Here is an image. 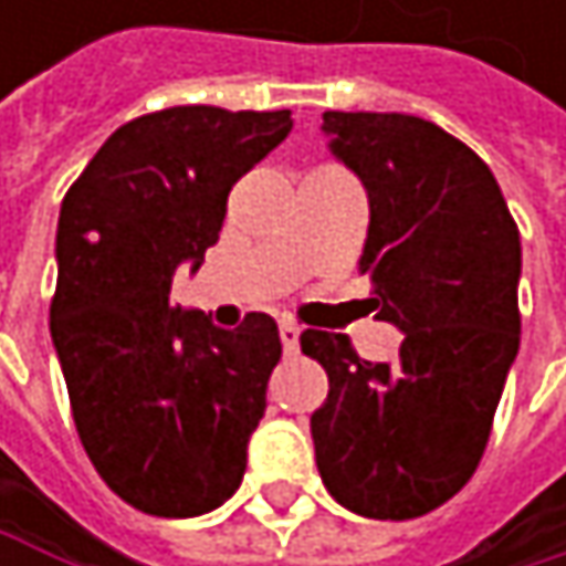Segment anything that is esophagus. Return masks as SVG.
Returning a JSON list of instances; mask_svg holds the SVG:
<instances>
[{
    "label": "esophagus",
    "instance_id": "obj_1",
    "mask_svg": "<svg viewBox=\"0 0 566 566\" xmlns=\"http://www.w3.org/2000/svg\"><path fill=\"white\" fill-rule=\"evenodd\" d=\"M279 334H282L284 354H294V350H297V337H301V327H297L294 321H282V324H279Z\"/></svg>",
    "mask_w": 566,
    "mask_h": 566
}]
</instances>
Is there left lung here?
Segmentation results:
<instances>
[{
    "mask_svg": "<svg viewBox=\"0 0 566 566\" xmlns=\"http://www.w3.org/2000/svg\"><path fill=\"white\" fill-rule=\"evenodd\" d=\"M324 130L370 199L357 269L406 337L374 364L344 334H301L331 384L314 459L344 509L406 521L459 495L485 455L521 340L517 222L489 164L432 120L327 111Z\"/></svg>",
    "mask_w": 566,
    "mask_h": 566,
    "instance_id": "1",
    "label": "left lung"
}]
</instances>
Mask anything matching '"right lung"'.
<instances>
[{"instance_id": "add662e5", "label": "right lung", "mask_w": 566, "mask_h": 566, "mask_svg": "<svg viewBox=\"0 0 566 566\" xmlns=\"http://www.w3.org/2000/svg\"><path fill=\"white\" fill-rule=\"evenodd\" d=\"M291 130V111L167 107L117 127L57 216L52 340L77 439L104 485L154 517L235 495L282 360L279 324L235 331L170 304L179 262L219 242L229 189Z\"/></svg>"}]
</instances>
